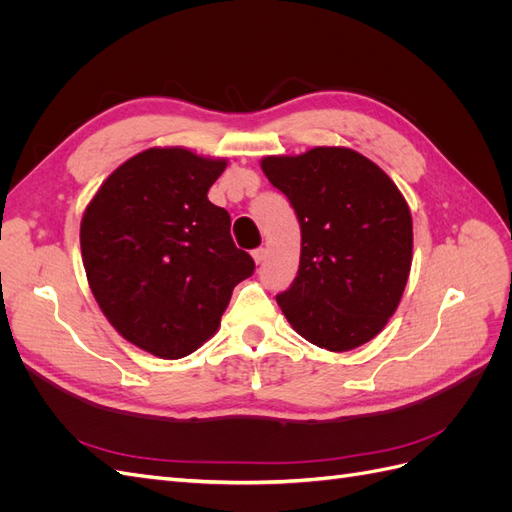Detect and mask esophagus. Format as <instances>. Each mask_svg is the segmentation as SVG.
<instances>
[{
	"label": "esophagus",
	"instance_id": "esophagus-1",
	"mask_svg": "<svg viewBox=\"0 0 512 512\" xmlns=\"http://www.w3.org/2000/svg\"><path fill=\"white\" fill-rule=\"evenodd\" d=\"M252 258H254L256 265H262V262H265V258H267V250H265V247H258V250H254V252H252Z\"/></svg>",
	"mask_w": 512,
	"mask_h": 512
}]
</instances>
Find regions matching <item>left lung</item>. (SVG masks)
<instances>
[{
  "label": "left lung",
  "mask_w": 512,
  "mask_h": 512,
  "mask_svg": "<svg viewBox=\"0 0 512 512\" xmlns=\"http://www.w3.org/2000/svg\"><path fill=\"white\" fill-rule=\"evenodd\" d=\"M260 168L301 224L299 273L277 294L290 327L331 352L371 342L395 314L412 267L404 194L350 147L265 156Z\"/></svg>",
  "instance_id": "1"
}]
</instances>
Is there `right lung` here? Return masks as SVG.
Masks as SVG:
<instances>
[{"label": "right lung", "instance_id": "1", "mask_svg": "<svg viewBox=\"0 0 512 512\" xmlns=\"http://www.w3.org/2000/svg\"><path fill=\"white\" fill-rule=\"evenodd\" d=\"M226 158L149 147L117 166L89 200L81 254L113 329L160 359H181L220 329L232 288L254 273L207 192Z\"/></svg>", "mask_w": 512, "mask_h": 512}]
</instances>
